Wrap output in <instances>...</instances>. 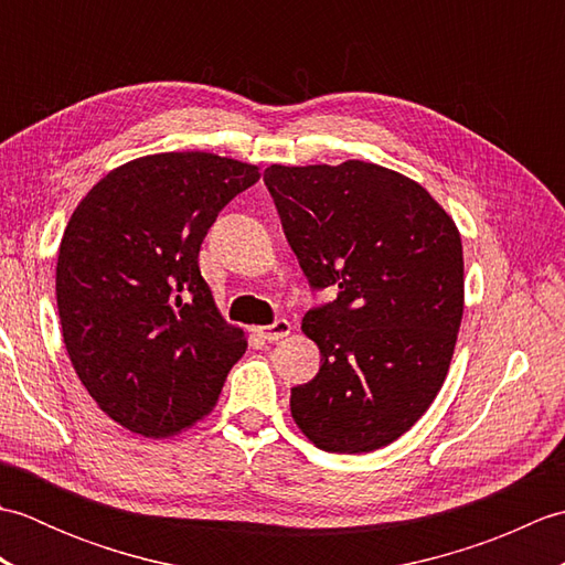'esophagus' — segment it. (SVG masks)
Masks as SVG:
<instances>
[{"label": "esophagus", "instance_id": "1", "mask_svg": "<svg viewBox=\"0 0 565 565\" xmlns=\"http://www.w3.org/2000/svg\"><path fill=\"white\" fill-rule=\"evenodd\" d=\"M289 332H291V322L284 320V318L274 320L271 326H267V328H259V334H262V338L267 340V342H279V340H284Z\"/></svg>", "mask_w": 565, "mask_h": 565}]
</instances>
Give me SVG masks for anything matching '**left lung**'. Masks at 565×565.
Here are the masks:
<instances>
[{"label":"left lung","instance_id":"1","mask_svg":"<svg viewBox=\"0 0 565 565\" xmlns=\"http://www.w3.org/2000/svg\"><path fill=\"white\" fill-rule=\"evenodd\" d=\"M284 235L313 291L303 332L320 371L291 388L316 447L362 454L411 429L439 393L463 316L461 237L413 179L350 160L264 170Z\"/></svg>","mask_w":565,"mask_h":565}]
</instances>
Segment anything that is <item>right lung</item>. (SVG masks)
Wrapping results in <instances>:
<instances>
[{"label":"right lung","mask_w":565,"mask_h":565,"mask_svg":"<svg viewBox=\"0 0 565 565\" xmlns=\"http://www.w3.org/2000/svg\"><path fill=\"white\" fill-rule=\"evenodd\" d=\"M255 164L160 152L94 184L60 243L55 294L70 362L118 425L170 437L206 415L247 350L213 303L199 252Z\"/></svg>","instance_id":"1"}]
</instances>
